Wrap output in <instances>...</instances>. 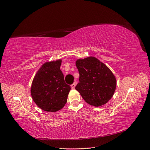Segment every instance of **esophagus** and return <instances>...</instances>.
<instances>
[{
    "label": "esophagus",
    "instance_id": "1",
    "mask_svg": "<svg viewBox=\"0 0 150 150\" xmlns=\"http://www.w3.org/2000/svg\"><path fill=\"white\" fill-rule=\"evenodd\" d=\"M76 82H74V83H73V84H71V88H75V86H76Z\"/></svg>",
    "mask_w": 150,
    "mask_h": 150
}]
</instances>
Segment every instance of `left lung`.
Listing matches in <instances>:
<instances>
[{
    "label": "left lung",
    "mask_w": 150,
    "mask_h": 150,
    "mask_svg": "<svg viewBox=\"0 0 150 150\" xmlns=\"http://www.w3.org/2000/svg\"><path fill=\"white\" fill-rule=\"evenodd\" d=\"M79 82L75 89L90 105L99 107L106 104L113 96L116 80L105 64L95 57L80 59L76 62Z\"/></svg>",
    "instance_id": "left-lung-1"
}]
</instances>
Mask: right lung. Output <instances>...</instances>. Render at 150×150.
Here are the masks:
<instances>
[{
    "label": "right lung",
    "mask_w": 150,
    "mask_h": 150,
    "mask_svg": "<svg viewBox=\"0 0 150 150\" xmlns=\"http://www.w3.org/2000/svg\"><path fill=\"white\" fill-rule=\"evenodd\" d=\"M61 63V59L45 63L33 81L31 88L33 99L40 108L47 112H57L62 109L67 103L71 89L64 80Z\"/></svg>",
    "instance_id": "right-lung-1"
}]
</instances>
